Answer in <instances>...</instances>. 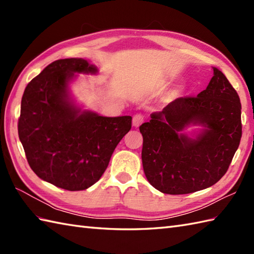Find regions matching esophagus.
I'll use <instances>...</instances> for the list:
<instances>
[{"instance_id":"esophagus-1","label":"esophagus","mask_w":254,"mask_h":254,"mask_svg":"<svg viewBox=\"0 0 254 254\" xmlns=\"http://www.w3.org/2000/svg\"><path fill=\"white\" fill-rule=\"evenodd\" d=\"M143 121H144L143 116L141 115V113H137V115H135V116L133 117V120H132V124H133V127H138L141 126V124L143 123Z\"/></svg>"}]
</instances>
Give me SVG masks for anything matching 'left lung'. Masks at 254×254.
Returning <instances> with one entry per match:
<instances>
[{"instance_id": "1", "label": "left lung", "mask_w": 254, "mask_h": 254, "mask_svg": "<svg viewBox=\"0 0 254 254\" xmlns=\"http://www.w3.org/2000/svg\"><path fill=\"white\" fill-rule=\"evenodd\" d=\"M213 69L206 89L174 100L139 127L145 176L160 192L188 194L212 187L226 174L239 147V96L222 71ZM191 125L200 128L188 134Z\"/></svg>"}]
</instances>
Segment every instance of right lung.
<instances>
[{"mask_svg":"<svg viewBox=\"0 0 254 254\" xmlns=\"http://www.w3.org/2000/svg\"><path fill=\"white\" fill-rule=\"evenodd\" d=\"M97 73L82 58L61 59L31 79L21 98L18 136L30 168L64 190H86L98 181L132 127L130 116L102 117L75 104L69 84L76 74Z\"/></svg>","mask_w":254,"mask_h":254,"instance_id":"add662e5","label":"right lung"}]
</instances>
